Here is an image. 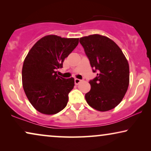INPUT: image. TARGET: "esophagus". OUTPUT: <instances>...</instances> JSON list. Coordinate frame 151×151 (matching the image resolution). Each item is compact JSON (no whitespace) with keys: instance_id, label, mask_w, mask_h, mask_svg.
Wrapping results in <instances>:
<instances>
[{"instance_id":"1","label":"esophagus","mask_w":151,"mask_h":151,"mask_svg":"<svg viewBox=\"0 0 151 151\" xmlns=\"http://www.w3.org/2000/svg\"><path fill=\"white\" fill-rule=\"evenodd\" d=\"M82 81V80L78 79V78H76L75 80H74V82H75V84H76V85H78V84H79Z\"/></svg>"}]
</instances>
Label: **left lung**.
Here are the masks:
<instances>
[{
    "instance_id": "left-lung-1",
    "label": "left lung",
    "mask_w": 151,
    "mask_h": 151,
    "mask_svg": "<svg viewBox=\"0 0 151 151\" xmlns=\"http://www.w3.org/2000/svg\"><path fill=\"white\" fill-rule=\"evenodd\" d=\"M93 71L97 77L90 80L91 90L85 94L86 102L99 111L116 107L124 97L129 84V65L122 51L108 37L99 34L82 37Z\"/></svg>"
}]
</instances>
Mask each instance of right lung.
Masks as SVG:
<instances>
[{"instance_id":"add662e5","label":"right lung","mask_w":151,"mask_h":151,"mask_svg":"<svg viewBox=\"0 0 151 151\" xmlns=\"http://www.w3.org/2000/svg\"><path fill=\"white\" fill-rule=\"evenodd\" d=\"M78 42L79 38L45 36L37 41L24 59L22 86L32 106L42 114H55L67 106L74 78H62L56 70L63 67L65 58Z\"/></svg>"}]
</instances>
